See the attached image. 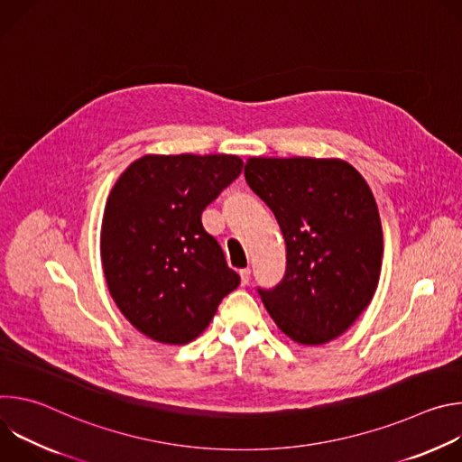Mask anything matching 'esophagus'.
<instances>
[{"instance_id": "obj_1", "label": "esophagus", "mask_w": 462, "mask_h": 462, "mask_svg": "<svg viewBox=\"0 0 462 462\" xmlns=\"http://www.w3.org/2000/svg\"><path fill=\"white\" fill-rule=\"evenodd\" d=\"M239 276H241V285H248V282H250V269H241Z\"/></svg>"}]
</instances>
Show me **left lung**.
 Segmentation results:
<instances>
[{
	"instance_id": "obj_1",
	"label": "left lung",
	"mask_w": 462,
	"mask_h": 462,
	"mask_svg": "<svg viewBox=\"0 0 462 462\" xmlns=\"http://www.w3.org/2000/svg\"><path fill=\"white\" fill-rule=\"evenodd\" d=\"M245 179L274 212L287 246L280 285L263 305L291 340L342 337L378 287L383 236L365 179L342 159L250 157Z\"/></svg>"
}]
</instances>
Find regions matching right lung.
I'll use <instances>...</instances> for the list:
<instances>
[{
    "label": "right lung",
    "mask_w": 462,
    "mask_h": 462,
    "mask_svg": "<svg viewBox=\"0 0 462 462\" xmlns=\"http://www.w3.org/2000/svg\"><path fill=\"white\" fill-rule=\"evenodd\" d=\"M241 170L237 155H144L111 188L102 269L116 307L148 338L195 340L239 285L201 214Z\"/></svg>",
    "instance_id": "obj_1"
}]
</instances>
